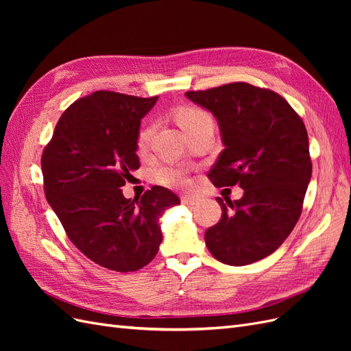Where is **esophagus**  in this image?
<instances>
[{"label": "esophagus", "instance_id": "34e87169", "mask_svg": "<svg viewBox=\"0 0 351 351\" xmlns=\"http://www.w3.org/2000/svg\"><path fill=\"white\" fill-rule=\"evenodd\" d=\"M182 202H183V205H186V206H195V205L199 204V199L195 197V196H183Z\"/></svg>", "mask_w": 351, "mask_h": 351}]
</instances>
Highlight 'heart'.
<instances>
[{"label": "heart", "instance_id": "1", "mask_svg": "<svg viewBox=\"0 0 351 351\" xmlns=\"http://www.w3.org/2000/svg\"><path fill=\"white\" fill-rule=\"evenodd\" d=\"M208 119H209L208 114L197 110V108H183V110H180L176 115V120L183 130L189 129V127H192L200 121L208 120ZM152 132H154L152 125H147V127H145V129L141 130L139 136H137V147H139V151L146 149V146H147V143H149V139L152 136ZM158 180H159V183H162L164 186L174 187V189H184V187L190 186V178H189L187 173L180 167L161 168L158 171Z\"/></svg>", "mask_w": 351, "mask_h": 351}]
</instances>
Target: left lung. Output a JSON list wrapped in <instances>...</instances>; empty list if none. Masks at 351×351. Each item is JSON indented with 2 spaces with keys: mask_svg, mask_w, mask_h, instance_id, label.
Wrapping results in <instances>:
<instances>
[{
  "mask_svg": "<svg viewBox=\"0 0 351 351\" xmlns=\"http://www.w3.org/2000/svg\"><path fill=\"white\" fill-rule=\"evenodd\" d=\"M186 97L212 112L219 125L224 151L210 168V182L244 190L234 202L217 197L222 215L205 232L209 252L231 267L269 256L299 221L312 177L302 119L278 93L243 82Z\"/></svg>",
  "mask_w": 351,
  "mask_h": 351,
  "instance_id": "1",
  "label": "left lung"
}]
</instances>
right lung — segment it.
<instances>
[{"label": "right lung", "mask_w": 351, "mask_h": 351, "mask_svg": "<svg viewBox=\"0 0 351 351\" xmlns=\"http://www.w3.org/2000/svg\"><path fill=\"white\" fill-rule=\"evenodd\" d=\"M158 97L98 90L62 112L42 154L48 204L84 256L117 272L146 267L159 250V218L180 205L171 190L154 186L127 199L121 187L141 167V120Z\"/></svg>", "instance_id": "obj_1"}]
</instances>
